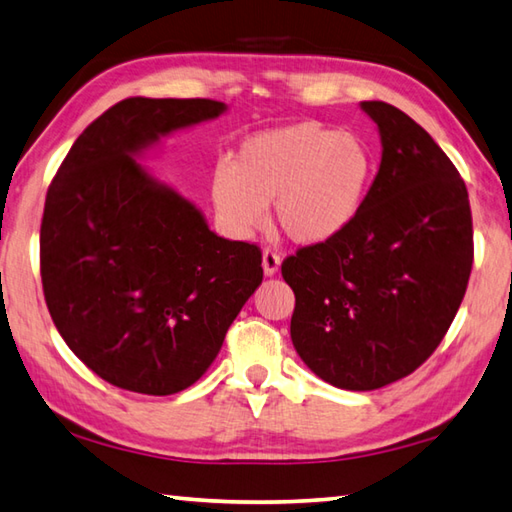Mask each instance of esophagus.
Segmentation results:
<instances>
[{"label": "esophagus", "instance_id": "obj_1", "mask_svg": "<svg viewBox=\"0 0 512 512\" xmlns=\"http://www.w3.org/2000/svg\"><path fill=\"white\" fill-rule=\"evenodd\" d=\"M280 267V254L276 249L267 247L263 252V269H265V276H274Z\"/></svg>", "mask_w": 512, "mask_h": 512}]
</instances>
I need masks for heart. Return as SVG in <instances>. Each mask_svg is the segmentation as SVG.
<instances>
[{
	"mask_svg": "<svg viewBox=\"0 0 512 512\" xmlns=\"http://www.w3.org/2000/svg\"><path fill=\"white\" fill-rule=\"evenodd\" d=\"M375 174L358 134L322 121L258 132L236 152L232 170L214 176L212 196L229 227L249 232L274 203L276 223L294 243L316 245L356 221Z\"/></svg>",
	"mask_w": 512,
	"mask_h": 512,
	"instance_id": "b5f03b06",
	"label": "heart"
}]
</instances>
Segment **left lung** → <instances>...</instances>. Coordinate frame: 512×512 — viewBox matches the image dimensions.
Returning <instances> with one entry per match:
<instances>
[{"label":"left lung","instance_id":"1","mask_svg":"<svg viewBox=\"0 0 512 512\" xmlns=\"http://www.w3.org/2000/svg\"><path fill=\"white\" fill-rule=\"evenodd\" d=\"M382 161L362 210L331 241L283 260L294 289L291 342L318 378L347 391L391 384L433 356L473 267L464 179L422 125L384 101Z\"/></svg>","mask_w":512,"mask_h":512}]
</instances>
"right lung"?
<instances>
[{
	"instance_id": "obj_1",
	"label": "right lung",
	"mask_w": 512,
	"mask_h": 512,
	"mask_svg": "<svg viewBox=\"0 0 512 512\" xmlns=\"http://www.w3.org/2000/svg\"><path fill=\"white\" fill-rule=\"evenodd\" d=\"M223 110L214 99H123L79 134L48 187L39 234L48 311L72 353L119 389L192 387L263 283L258 245L210 232L132 156Z\"/></svg>"
}]
</instances>
